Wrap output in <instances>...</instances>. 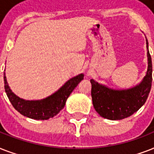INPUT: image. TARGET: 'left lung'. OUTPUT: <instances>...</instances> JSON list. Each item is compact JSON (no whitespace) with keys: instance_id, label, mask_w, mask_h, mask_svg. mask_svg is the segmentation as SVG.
Returning a JSON list of instances; mask_svg holds the SVG:
<instances>
[{"instance_id":"8db88e82","label":"left lung","mask_w":154,"mask_h":154,"mask_svg":"<svg viewBox=\"0 0 154 154\" xmlns=\"http://www.w3.org/2000/svg\"><path fill=\"white\" fill-rule=\"evenodd\" d=\"M148 69L146 75L139 85L128 89L116 90L99 84L91 79V96L93 105L97 112L104 118L122 120L131 116L146 103L152 85V60L149 52Z\"/></svg>"}]
</instances>
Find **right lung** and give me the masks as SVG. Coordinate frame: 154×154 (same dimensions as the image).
I'll use <instances>...</instances> for the list:
<instances>
[{
    "instance_id": "obj_1",
    "label": "right lung",
    "mask_w": 154,
    "mask_h": 154,
    "mask_svg": "<svg viewBox=\"0 0 154 154\" xmlns=\"http://www.w3.org/2000/svg\"><path fill=\"white\" fill-rule=\"evenodd\" d=\"M84 78V74L69 79L57 91L46 98L37 101H26L14 94L8 86L4 72L5 90L11 104L20 114L35 120H47L57 114L63 108L70 94Z\"/></svg>"
}]
</instances>
